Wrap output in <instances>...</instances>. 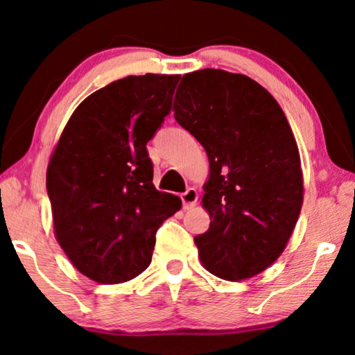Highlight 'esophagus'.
Segmentation results:
<instances>
[{"instance_id":"1","label":"esophagus","mask_w":355,"mask_h":355,"mask_svg":"<svg viewBox=\"0 0 355 355\" xmlns=\"http://www.w3.org/2000/svg\"><path fill=\"white\" fill-rule=\"evenodd\" d=\"M196 200H198V193H196L195 189H189L185 193H182V202H183V208H185V210L195 207Z\"/></svg>"}]
</instances>
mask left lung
Returning <instances> with one entry per match:
<instances>
[{"label": "left lung", "instance_id": "8db88e82", "mask_svg": "<svg viewBox=\"0 0 355 355\" xmlns=\"http://www.w3.org/2000/svg\"><path fill=\"white\" fill-rule=\"evenodd\" d=\"M173 110L210 162L202 205L211 221L195 236L200 261L226 281L259 275L284 251L304 195L283 109L248 76L202 69L183 76Z\"/></svg>", "mask_w": 355, "mask_h": 355}]
</instances>
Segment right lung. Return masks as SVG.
<instances>
[{
    "label": "right lung",
    "mask_w": 355,
    "mask_h": 355,
    "mask_svg": "<svg viewBox=\"0 0 355 355\" xmlns=\"http://www.w3.org/2000/svg\"><path fill=\"white\" fill-rule=\"evenodd\" d=\"M180 76L114 80L80 102L46 172L54 234L74 268L102 284L148 268L160 225L182 200L153 185L147 142L172 107Z\"/></svg>",
    "instance_id": "obj_1"
}]
</instances>
